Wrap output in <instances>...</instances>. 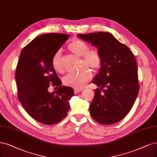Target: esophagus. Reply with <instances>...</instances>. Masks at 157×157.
Wrapping results in <instances>:
<instances>
[{
    "mask_svg": "<svg viewBox=\"0 0 157 157\" xmlns=\"http://www.w3.org/2000/svg\"><path fill=\"white\" fill-rule=\"evenodd\" d=\"M82 89H74V93L75 94H77L79 93V92H80L81 91H82Z\"/></svg>",
    "mask_w": 157,
    "mask_h": 157,
    "instance_id": "34e87169",
    "label": "esophagus"
}]
</instances>
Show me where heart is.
Masks as SVG:
<instances>
[{"label": "heart", "instance_id": "b5f03b06", "mask_svg": "<svg viewBox=\"0 0 157 157\" xmlns=\"http://www.w3.org/2000/svg\"><path fill=\"white\" fill-rule=\"evenodd\" d=\"M68 50L79 57H82V67L85 65L94 71L99 70L102 65V57L96 50H89L87 43L79 39L73 40L68 46ZM52 66L56 71L64 72L61 51L57 50L52 59ZM92 78V73L88 68H84L78 73H71L63 78V83L75 89H81L86 85Z\"/></svg>", "mask_w": 157, "mask_h": 157}]
</instances>
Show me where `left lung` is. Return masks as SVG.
Instances as JSON below:
<instances>
[{"label":"left lung","instance_id":"8db88e82","mask_svg":"<svg viewBox=\"0 0 157 157\" xmlns=\"http://www.w3.org/2000/svg\"><path fill=\"white\" fill-rule=\"evenodd\" d=\"M78 37L97 48L102 65L92 79L98 87L89 107L91 117L98 123L111 125L122 120L134 104L139 92L134 54L111 33L99 32Z\"/></svg>","mask_w":157,"mask_h":157}]
</instances>
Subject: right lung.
I'll list each match as a JSON object with an SVG mask.
<instances>
[{
  "label": "right lung",
  "mask_w": 157,
  "mask_h": 157,
  "mask_svg": "<svg viewBox=\"0 0 157 157\" xmlns=\"http://www.w3.org/2000/svg\"><path fill=\"white\" fill-rule=\"evenodd\" d=\"M69 36L62 33L41 35L27 44L20 54L15 81L18 98L25 111L34 120L45 125H53L66 117L74 96L72 88L61 86L62 82L52 66L56 52ZM59 86L49 93V83Z\"/></svg>",
  "instance_id": "obj_1"
}]
</instances>
